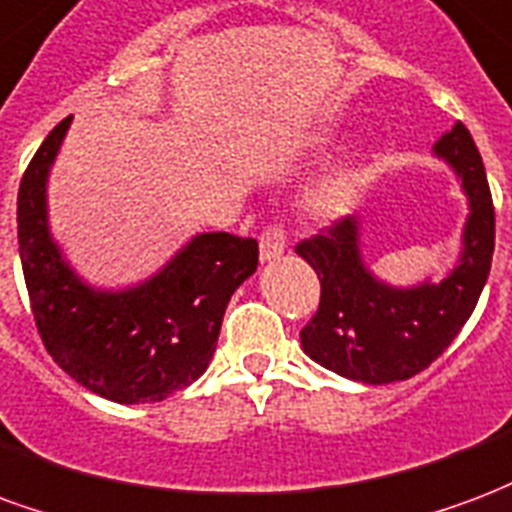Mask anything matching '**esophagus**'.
Returning <instances> with one entry per match:
<instances>
[{
  "mask_svg": "<svg viewBox=\"0 0 512 512\" xmlns=\"http://www.w3.org/2000/svg\"><path fill=\"white\" fill-rule=\"evenodd\" d=\"M285 249L287 238L282 227H268V230H263V236H260V260L263 263L279 260V257L285 255Z\"/></svg>",
  "mask_w": 512,
  "mask_h": 512,
  "instance_id": "1",
  "label": "esophagus"
}]
</instances>
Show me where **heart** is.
<instances>
[{"mask_svg":"<svg viewBox=\"0 0 512 512\" xmlns=\"http://www.w3.org/2000/svg\"><path fill=\"white\" fill-rule=\"evenodd\" d=\"M369 151L355 149L344 160L325 170L323 176L304 189L301 206L317 222H331L344 214H350L355 203L361 200V192L369 181Z\"/></svg>","mask_w":512,"mask_h":512,"instance_id":"heart-1","label":"heart"}]
</instances>
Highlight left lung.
<instances>
[{"label": "left lung", "instance_id": "8db88e82", "mask_svg": "<svg viewBox=\"0 0 512 512\" xmlns=\"http://www.w3.org/2000/svg\"><path fill=\"white\" fill-rule=\"evenodd\" d=\"M434 157L456 173L467 198L453 268L418 285H391L363 257L361 217L295 246L320 279V309L301 331L314 363L363 385L410 380L437 361L475 312L494 255V203L469 130L456 121L434 143Z\"/></svg>", "mask_w": 512, "mask_h": 512}]
</instances>
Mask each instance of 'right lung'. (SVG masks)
<instances>
[{
	"label": "right lung",
	"instance_id": "add662e5",
	"mask_svg": "<svg viewBox=\"0 0 512 512\" xmlns=\"http://www.w3.org/2000/svg\"><path fill=\"white\" fill-rule=\"evenodd\" d=\"M73 116L59 121L18 187V252L45 350L86 391L149 404L187 388L217 350L227 301L257 271V241L195 233L127 287L86 282L51 233L48 179Z\"/></svg>",
	"mask_w": 512,
	"mask_h": 512
}]
</instances>
